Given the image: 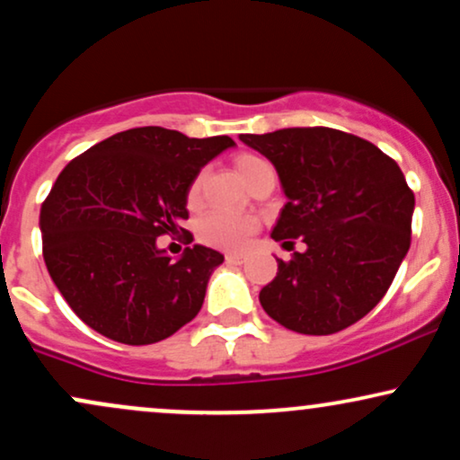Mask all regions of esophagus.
Here are the masks:
<instances>
[{
    "label": "esophagus",
    "mask_w": 460,
    "mask_h": 460,
    "mask_svg": "<svg viewBox=\"0 0 460 460\" xmlns=\"http://www.w3.org/2000/svg\"><path fill=\"white\" fill-rule=\"evenodd\" d=\"M225 260L226 263H235V266H240V263L244 261V255H242V252H226Z\"/></svg>",
    "instance_id": "obj_1"
}]
</instances>
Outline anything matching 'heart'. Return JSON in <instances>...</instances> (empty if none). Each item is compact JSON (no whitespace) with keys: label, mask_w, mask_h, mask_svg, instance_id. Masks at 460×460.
<instances>
[{"label":"heart","mask_w":460,"mask_h":460,"mask_svg":"<svg viewBox=\"0 0 460 460\" xmlns=\"http://www.w3.org/2000/svg\"><path fill=\"white\" fill-rule=\"evenodd\" d=\"M237 175L242 177V181L248 183L257 172L270 168V164L257 155H240L235 160ZM200 183H203V177H197L188 188V205L199 203L200 197ZM260 229V220L252 214L244 212H225V209H216V212H209L203 216L199 223V237L205 242V244L225 248V251H242L251 237L257 234Z\"/></svg>","instance_id":"heart-1"}]
</instances>
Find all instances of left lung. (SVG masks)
<instances>
[{"instance_id": "left-lung-1", "label": "left lung", "mask_w": 460, "mask_h": 460, "mask_svg": "<svg viewBox=\"0 0 460 460\" xmlns=\"http://www.w3.org/2000/svg\"><path fill=\"white\" fill-rule=\"evenodd\" d=\"M277 168L288 197L272 237L307 244L260 292L285 329L331 335L381 303L411 246L415 197L372 142L331 128L240 134ZM289 251V248H288Z\"/></svg>"}]
</instances>
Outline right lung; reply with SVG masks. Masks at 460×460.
Listing matches in <instances>:
<instances>
[{"label":"right lung","instance_id":"obj_1","mask_svg":"<svg viewBox=\"0 0 460 460\" xmlns=\"http://www.w3.org/2000/svg\"><path fill=\"white\" fill-rule=\"evenodd\" d=\"M235 142L136 128L68 162L40 208L49 277L84 324L110 340L146 346L166 340L203 307L225 257L188 246L171 260L157 237L183 231L188 188L200 168Z\"/></svg>","mask_w":460,"mask_h":460}]
</instances>
